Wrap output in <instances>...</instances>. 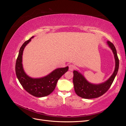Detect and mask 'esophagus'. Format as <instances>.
Masks as SVG:
<instances>
[{"instance_id":"obj_1","label":"esophagus","mask_w":126,"mask_h":126,"mask_svg":"<svg viewBox=\"0 0 126 126\" xmlns=\"http://www.w3.org/2000/svg\"><path fill=\"white\" fill-rule=\"evenodd\" d=\"M75 69V66L73 64H70L69 65V70L70 71H73Z\"/></svg>"}]
</instances>
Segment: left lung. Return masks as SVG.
Masks as SVG:
<instances>
[{"instance_id": "8db88e82", "label": "left lung", "mask_w": 126, "mask_h": 126, "mask_svg": "<svg viewBox=\"0 0 126 126\" xmlns=\"http://www.w3.org/2000/svg\"><path fill=\"white\" fill-rule=\"evenodd\" d=\"M107 44L112 50L115 60V67L113 72L107 80L96 84L88 81L85 76L78 70H74L73 71L74 89L75 93L79 97L85 99H92L100 97L109 89L115 79L119 69V59L116 48L113 44L107 40Z\"/></svg>"}]
</instances>
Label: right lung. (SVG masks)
<instances>
[{
	"instance_id": "1",
	"label": "right lung",
	"mask_w": 126,
	"mask_h": 126,
	"mask_svg": "<svg viewBox=\"0 0 126 126\" xmlns=\"http://www.w3.org/2000/svg\"><path fill=\"white\" fill-rule=\"evenodd\" d=\"M35 36L25 41L21 46L16 63V74L19 81L28 93L37 97H43L50 94L55 89L57 82L68 70V66L59 68L50 73L40 78H32L26 73L22 64V55L26 46Z\"/></svg>"
}]
</instances>
